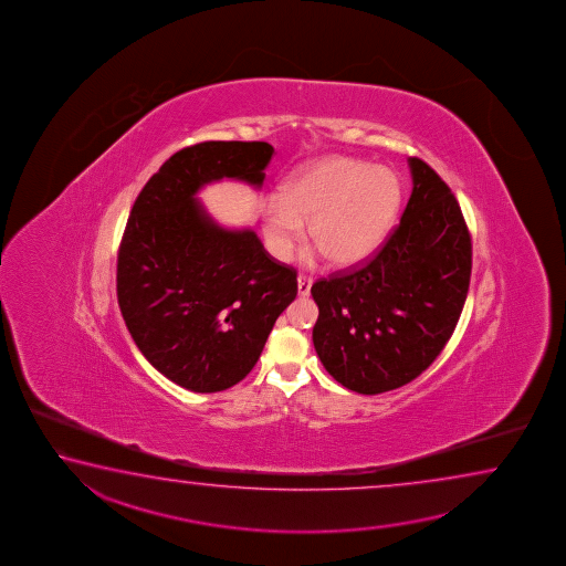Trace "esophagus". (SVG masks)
<instances>
[{
    "instance_id": "34e87169",
    "label": "esophagus",
    "mask_w": 566,
    "mask_h": 566,
    "mask_svg": "<svg viewBox=\"0 0 566 566\" xmlns=\"http://www.w3.org/2000/svg\"><path fill=\"white\" fill-rule=\"evenodd\" d=\"M311 287H313V279L307 277V275H298V295H301V297H307L308 293H311Z\"/></svg>"
}]
</instances>
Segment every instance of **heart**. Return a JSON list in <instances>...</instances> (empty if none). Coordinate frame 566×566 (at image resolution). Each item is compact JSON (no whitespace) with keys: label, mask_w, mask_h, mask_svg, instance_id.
<instances>
[{"label":"heart","mask_w":566,"mask_h":566,"mask_svg":"<svg viewBox=\"0 0 566 566\" xmlns=\"http://www.w3.org/2000/svg\"><path fill=\"white\" fill-rule=\"evenodd\" d=\"M400 198V182L388 168L340 154L323 156L261 200L263 241L273 258L287 261L308 223V241L331 265H356L382 243Z\"/></svg>","instance_id":"obj_1"}]
</instances>
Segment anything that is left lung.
Masks as SVG:
<instances>
[{"label": "left lung", "instance_id": "obj_1", "mask_svg": "<svg viewBox=\"0 0 566 566\" xmlns=\"http://www.w3.org/2000/svg\"><path fill=\"white\" fill-rule=\"evenodd\" d=\"M408 164L412 196L382 250L311 287L316 355L353 392H388L418 378L448 345L470 289L460 203L428 164Z\"/></svg>", "mask_w": 566, "mask_h": 566}]
</instances>
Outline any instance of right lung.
<instances>
[{
    "mask_svg": "<svg viewBox=\"0 0 566 566\" xmlns=\"http://www.w3.org/2000/svg\"><path fill=\"white\" fill-rule=\"evenodd\" d=\"M275 148L210 140L170 156L138 193L118 248L116 295L146 360L192 392L243 380L277 316L297 297V271L253 230H226L196 193L223 178L261 188Z\"/></svg>",
    "mask_w": 566,
    "mask_h": 566,
    "instance_id": "obj_1",
    "label": "right lung"
}]
</instances>
